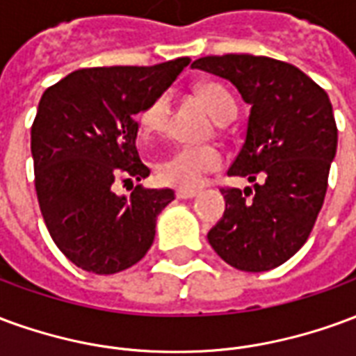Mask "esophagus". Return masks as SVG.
<instances>
[{
  "instance_id": "1",
  "label": "esophagus",
  "mask_w": 356,
  "mask_h": 356,
  "mask_svg": "<svg viewBox=\"0 0 356 356\" xmlns=\"http://www.w3.org/2000/svg\"><path fill=\"white\" fill-rule=\"evenodd\" d=\"M198 191H193V188H177L175 191V196H177L179 200H188V198H194V196H198Z\"/></svg>"
}]
</instances>
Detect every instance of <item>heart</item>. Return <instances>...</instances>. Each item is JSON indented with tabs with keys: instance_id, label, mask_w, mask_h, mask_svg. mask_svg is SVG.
<instances>
[{
	"instance_id": "1",
	"label": "heart",
	"mask_w": 356,
	"mask_h": 356,
	"mask_svg": "<svg viewBox=\"0 0 356 356\" xmlns=\"http://www.w3.org/2000/svg\"><path fill=\"white\" fill-rule=\"evenodd\" d=\"M198 95L219 124H227L236 116V102L221 83L202 81L198 86ZM170 110V95L162 93L154 97L145 108L140 110V131L145 135L162 133L168 127ZM221 163H223V158L216 147L188 145V147L175 148L173 152H170L163 160L156 163V173H158V179L165 185L193 188V186L200 185L206 173L221 168Z\"/></svg>"
}]
</instances>
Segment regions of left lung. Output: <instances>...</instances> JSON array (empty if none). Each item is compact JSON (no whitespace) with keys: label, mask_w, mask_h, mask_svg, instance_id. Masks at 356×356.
<instances>
[{"label":"left lung","mask_w":356,"mask_h":356,"mask_svg":"<svg viewBox=\"0 0 356 356\" xmlns=\"http://www.w3.org/2000/svg\"><path fill=\"white\" fill-rule=\"evenodd\" d=\"M193 68L229 80L252 106L246 140L227 173L246 177L254 191L221 188L225 213L209 244L238 270H270L298 254L324 204L337 148L332 102L307 74L276 58L202 57Z\"/></svg>","instance_id":"8db88e82"}]
</instances>
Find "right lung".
<instances>
[{
	"label": "right lung",
	"instance_id": "right-lung-1",
	"mask_svg": "<svg viewBox=\"0 0 356 356\" xmlns=\"http://www.w3.org/2000/svg\"><path fill=\"white\" fill-rule=\"evenodd\" d=\"M188 63L81 68L42 95L32 124L35 193L51 238L76 267L114 275L152 246L156 217L173 191L137 185L118 196L112 185L150 175L135 145V116Z\"/></svg>",
	"mask_w": 356,
	"mask_h": 356
}]
</instances>
